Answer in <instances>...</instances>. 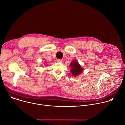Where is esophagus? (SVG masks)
Segmentation results:
<instances>
[{"label": "esophagus", "mask_w": 125, "mask_h": 125, "mask_svg": "<svg viewBox=\"0 0 125 125\" xmlns=\"http://www.w3.org/2000/svg\"><path fill=\"white\" fill-rule=\"evenodd\" d=\"M57 61L58 62H59V63H62V60L61 59H57Z\"/></svg>", "instance_id": "obj_1"}]
</instances>
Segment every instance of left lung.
Here are the masks:
<instances>
[{
    "mask_svg": "<svg viewBox=\"0 0 125 125\" xmlns=\"http://www.w3.org/2000/svg\"><path fill=\"white\" fill-rule=\"evenodd\" d=\"M70 65L71 66V72L74 76L80 75L83 71L82 68L77 61L72 62L71 63Z\"/></svg>",
    "mask_w": 125,
    "mask_h": 125,
    "instance_id": "8db88e82",
    "label": "left lung"
}]
</instances>
